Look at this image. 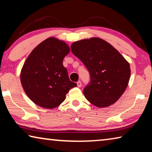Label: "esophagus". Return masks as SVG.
I'll list each match as a JSON object with an SVG mask.
<instances>
[{
    "label": "esophagus",
    "instance_id": "34e87169",
    "mask_svg": "<svg viewBox=\"0 0 152 152\" xmlns=\"http://www.w3.org/2000/svg\"><path fill=\"white\" fill-rule=\"evenodd\" d=\"M77 86H78V87H81L82 86V82L80 81L77 82Z\"/></svg>",
    "mask_w": 152,
    "mask_h": 152
}]
</instances>
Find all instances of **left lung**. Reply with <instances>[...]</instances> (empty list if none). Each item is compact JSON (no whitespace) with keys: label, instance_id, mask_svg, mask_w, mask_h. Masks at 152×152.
Segmentation results:
<instances>
[{"label":"left lung","instance_id":"1","mask_svg":"<svg viewBox=\"0 0 152 152\" xmlns=\"http://www.w3.org/2000/svg\"><path fill=\"white\" fill-rule=\"evenodd\" d=\"M71 50L91 75V82L83 91L86 99L99 108L117 102L125 91L131 76L130 65L124 57L99 37L74 42Z\"/></svg>","mask_w":152,"mask_h":152}]
</instances>
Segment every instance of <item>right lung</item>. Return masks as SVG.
<instances>
[{
  "mask_svg": "<svg viewBox=\"0 0 152 152\" xmlns=\"http://www.w3.org/2000/svg\"><path fill=\"white\" fill-rule=\"evenodd\" d=\"M70 47L62 40L49 37L33 49L20 71V79L30 100L44 109H52L66 99V94L76 87L69 79L63 60Z\"/></svg>",
  "mask_w": 152,
  "mask_h": 152,
  "instance_id": "1",
  "label": "right lung"
}]
</instances>
